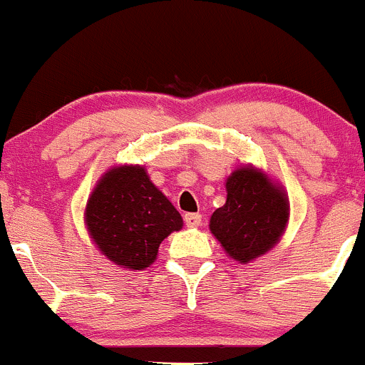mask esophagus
Instances as JSON below:
<instances>
[{
    "instance_id": "34e87169",
    "label": "esophagus",
    "mask_w": 365,
    "mask_h": 365,
    "mask_svg": "<svg viewBox=\"0 0 365 365\" xmlns=\"http://www.w3.org/2000/svg\"><path fill=\"white\" fill-rule=\"evenodd\" d=\"M184 223L187 227H198L202 223V216L198 212H187V215H184Z\"/></svg>"
}]
</instances>
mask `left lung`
Masks as SVG:
<instances>
[{
	"mask_svg": "<svg viewBox=\"0 0 365 365\" xmlns=\"http://www.w3.org/2000/svg\"><path fill=\"white\" fill-rule=\"evenodd\" d=\"M227 200L212 212L209 229L227 255L247 262L280 241L289 220V200L279 184L247 165L227 178Z\"/></svg>",
	"mask_w": 365,
	"mask_h": 365,
	"instance_id": "8db88e82",
	"label": "left lung"
}]
</instances>
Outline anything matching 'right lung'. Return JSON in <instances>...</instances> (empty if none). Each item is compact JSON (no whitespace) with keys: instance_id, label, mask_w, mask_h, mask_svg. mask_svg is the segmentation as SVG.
Segmentation results:
<instances>
[{"instance_id":"obj_1","label":"right lung","mask_w":365,"mask_h":365,"mask_svg":"<svg viewBox=\"0 0 365 365\" xmlns=\"http://www.w3.org/2000/svg\"><path fill=\"white\" fill-rule=\"evenodd\" d=\"M85 223L101 254L128 269L149 268L161 241L182 229L179 211L140 165L113 167L99 179Z\"/></svg>"}]
</instances>
